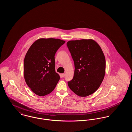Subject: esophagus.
Listing matches in <instances>:
<instances>
[{
  "label": "esophagus",
  "instance_id": "esophagus-1",
  "mask_svg": "<svg viewBox=\"0 0 132 132\" xmlns=\"http://www.w3.org/2000/svg\"><path fill=\"white\" fill-rule=\"evenodd\" d=\"M65 76V74H61V76H62V77H64Z\"/></svg>",
  "mask_w": 132,
  "mask_h": 132
}]
</instances>
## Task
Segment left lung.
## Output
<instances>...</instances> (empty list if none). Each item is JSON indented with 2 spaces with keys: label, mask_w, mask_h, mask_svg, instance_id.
<instances>
[{
  "label": "left lung",
  "mask_w": 132,
  "mask_h": 132,
  "mask_svg": "<svg viewBox=\"0 0 132 132\" xmlns=\"http://www.w3.org/2000/svg\"><path fill=\"white\" fill-rule=\"evenodd\" d=\"M67 45L75 68L73 79L68 82L69 88L81 97L94 94L105 74V58L101 46L92 39L69 40Z\"/></svg>",
  "instance_id": "1"
}]
</instances>
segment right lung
<instances>
[{
	"mask_svg": "<svg viewBox=\"0 0 132 132\" xmlns=\"http://www.w3.org/2000/svg\"><path fill=\"white\" fill-rule=\"evenodd\" d=\"M65 40L40 38L28 50L24 61L26 82L31 91L39 96L51 93L60 80L55 70L54 56Z\"/></svg>",
	"mask_w": 132,
	"mask_h": 132,
	"instance_id": "obj_1",
	"label": "right lung"
}]
</instances>
